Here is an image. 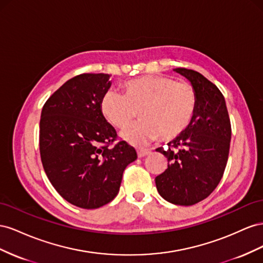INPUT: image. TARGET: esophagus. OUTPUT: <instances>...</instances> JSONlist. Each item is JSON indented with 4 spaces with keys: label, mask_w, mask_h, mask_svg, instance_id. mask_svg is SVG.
<instances>
[{
    "label": "esophagus",
    "mask_w": 263,
    "mask_h": 263,
    "mask_svg": "<svg viewBox=\"0 0 263 263\" xmlns=\"http://www.w3.org/2000/svg\"><path fill=\"white\" fill-rule=\"evenodd\" d=\"M137 153H138V156H139V157H143V156H146V155H148L149 153H151V151H149V149H144V148H141V149H138Z\"/></svg>",
    "instance_id": "34e87169"
}]
</instances>
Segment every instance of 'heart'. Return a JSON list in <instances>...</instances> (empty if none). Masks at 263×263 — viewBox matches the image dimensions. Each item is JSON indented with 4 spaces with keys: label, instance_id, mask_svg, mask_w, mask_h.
I'll return each mask as SVG.
<instances>
[{
    "label": "heart",
    "instance_id": "1",
    "mask_svg": "<svg viewBox=\"0 0 263 263\" xmlns=\"http://www.w3.org/2000/svg\"><path fill=\"white\" fill-rule=\"evenodd\" d=\"M124 95L109 90L102 96L100 110L107 121L124 127L140 109V121L121 132L132 145H144L159 138L171 141L189 127L196 110L193 87L164 76H142L123 84Z\"/></svg>",
    "mask_w": 263,
    "mask_h": 263
}]
</instances>
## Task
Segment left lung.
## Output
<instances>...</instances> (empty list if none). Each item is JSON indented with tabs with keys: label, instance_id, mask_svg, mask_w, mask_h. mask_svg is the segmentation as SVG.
I'll list each match as a JSON object with an SVG mask.
<instances>
[{
	"label": "left lung",
	"instance_id": "1",
	"mask_svg": "<svg viewBox=\"0 0 263 263\" xmlns=\"http://www.w3.org/2000/svg\"><path fill=\"white\" fill-rule=\"evenodd\" d=\"M191 81L196 95V110L189 127L156 148L167 157V168L156 176L161 196L172 204L191 206L207 198L219 184L226 168L231 124L220 90L201 73L186 68L174 69Z\"/></svg>",
	"mask_w": 263,
	"mask_h": 263
}]
</instances>
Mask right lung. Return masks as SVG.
Instances as JSON below:
<instances>
[{
  "label": "right lung",
  "mask_w": 263,
  "mask_h": 263,
  "mask_svg": "<svg viewBox=\"0 0 263 263\" xmlns=\"http://www.w3.org/2000/svg\"><path fill=\"white\" fill-rule=\"evenodd\" d=\"M111 86L108 73H81L66 81L45 102L40 122V152L49 182L70 204L95 209L120 190L125 167L137 152L119 141L101 114Z\"/></svg>",
  "instance_id": "add662e5"
}]
</instances>
